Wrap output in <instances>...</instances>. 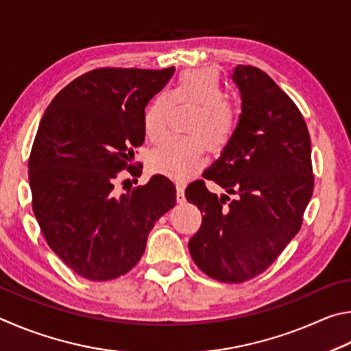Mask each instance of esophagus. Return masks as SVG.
<instances>
[{
    "label": "esophagus",
    "mask_w": 351,
    "mask_h": 351,
    "mask_svg": "<svg viewBox=\"0 0 351 351\" xmlns=\"http://www.w3.org/2000/svg\"><path fill=\"white\" fill-rule=\"evenodd\" d=\"M176 188H177V202H179V204H183V202L186 200L185 199V183L179 182L176 185Z\"/></svg>",
    "instance_id": "1"
}]
</instances>
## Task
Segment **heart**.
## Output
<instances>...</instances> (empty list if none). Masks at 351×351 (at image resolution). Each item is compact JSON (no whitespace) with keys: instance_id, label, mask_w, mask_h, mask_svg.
Here are the masks:
<instances>
[{"instance_id":"obj_1","label":"heart","mask_w":351,"mask_h":351,"mask_svg":"<svg viewBox=\"0 0 351 351\" xmlns=\"http://www.w3.org/2000/svg\"><path fill=\"white\" fill-rule=\"evenodd\" d=\"M226 100L228 92L216 73L208 69L185 71L169 94L162 92L154 97L143 114V129L151 141L165 137L172 103L194 104L199 109L186 128L191 137L163 141L151 154V168L172 179H185L204 166L205 145L214 152L225 149L237 129L236 110Z\"/></svg>"}]
</instances>
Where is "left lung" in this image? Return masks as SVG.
<instances>
[{
    "instance_id": "1",
    "label": "left lung",
    "mask_w": 351,
    "mask_h": 351,
    "mask_svg": "<svg viewBox=\"0 0 351 351\" xmlns=\"http://www.w3.org/2000/svg\"><path fill=\"white\" fill-rule=\"evenodd\" d=\"M232 82L241 119L204 177L234 199L217 197L204 180L188 185L185 195L204 213L188 243L195 265L213 279L241 284L265 271L298 234L315 177L308 129L291 98L254 66L239 64Z\"/></svg>"
}]
</instances>
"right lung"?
Segmentation results:
<instances>
[{
    "label": "right lung",
    "mask_w": 351,
    "mask_h": 351,
    "mask_svg": "<svg viewBox=\"0 0 351 351\" xmlns=\"http://www.w3.org/2000/svg\"><path fill=\"white\" fill-rule=\"evenodd\" d=\"M174 71L86 72L40 121L29 157L34 214L53 253L86 279L131 271L154 223L176 205L174 183L160 174L123 194L114 188L121 171L140 176L132 162L145 141V108Z\"/></svg>",
    "instance_id": "right-lung-1"
}]
</instances>
